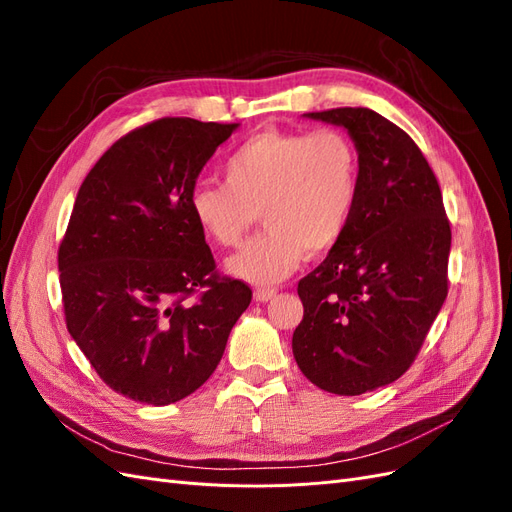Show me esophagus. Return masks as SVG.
<instances>
[{
	"instance_id": "obj_1",
	"label": "esophagus",
	"mask_w": 512,
	"mask_h": 512,
	"mask_svg": "<svg viewBox=\"0 0 512 512\" xmlns=\"http://www.w3.org/2000/svg\"><path fill=\"white\" fill-rule=\"evenodd\" d=\"M275 294H277L275 288H256L254 290V299L260 301V303H267V301H271L275 297Z\"/></svg>"
}]
</instances>
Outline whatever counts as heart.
<instances>
[{"label": "heart", "mask_w": 512, "mask_h": 512, "mask_svg": "<svg viewBox=\"0 0 512 512\" xmlns=\"http://www.w3.org/2000/svg\"><path fill=\"white\" fill-rule=\"evenodd\" d=\"M222 181H200L188 209L213 243L235 247L258 220L267 230L230 256V275L275 284L344 239L361 194V158L335 128L265 130L243 141L222 164Z\"/></svg>", "instance_id": "obj_1"}]
</instances>
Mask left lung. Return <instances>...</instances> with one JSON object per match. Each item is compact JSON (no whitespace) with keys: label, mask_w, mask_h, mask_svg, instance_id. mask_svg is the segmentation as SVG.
<instances>
[{"label":"left lung","mask_w":512,"mask_h":512,"mask_svg":"<svg viewBox=\"0 0 512 512\" xmlns=\"http://www.w3.org/2000/svg\"><path fill=\"white\" fill-rule=\"evenodd\" d=\"M305 115L348 130L361 194L344 239L299 282L292 354L318 389L363 395L421 350L448 294L451 222L423 151L393 121L363 106Z\"/></svg>","instance_id":"8db88e82"}]
</instances>
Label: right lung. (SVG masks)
<instances>
[{
    "instance_id": "right-lung-1",
    "label": "right lung",
    "mask_w": 512,
    "mask_h": 512,
    "mask_svg": "<svg viewBox=\"0 0 512 512\" xmlns=\"http://www.w3.org/2000/svg\"><path fill=\"white\" fill-rule=\"evenodd\" d=\"M239 123L162 117L89 170L59 243L66 324L115 393L168 406L203 386L252 288L222 275L188 209L207 160Z\"/></svg>"
}]
</instances>
